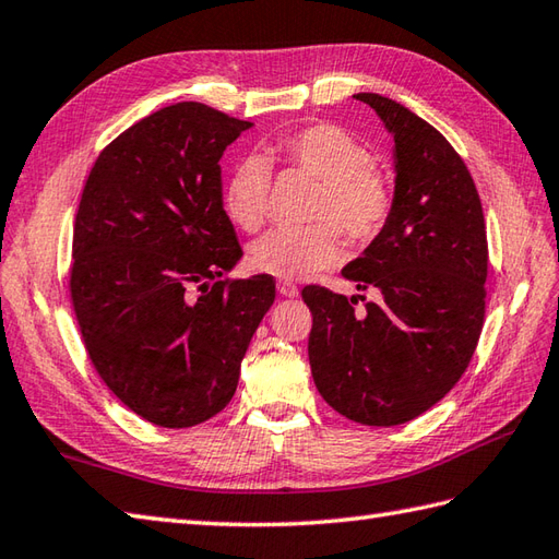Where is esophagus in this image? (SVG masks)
<instances>
[{
  "mask_svg": "<svg viewBox=\"0 0 559 559\" xmlns=\"http://www.w3.org/2000/svg\"><path fill=\"white\" fill-rule=\"evenodd\" d=\"M278 293L283 298H298V286L290 281H278Z\"/></svg>",
  "mask_w": 559,
  "mask_h": 559,
  "instance_id": "esophagus-1",
  "label": "esophagus"
}]
</instances>
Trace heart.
<instances>
[{"label": "heart", "mask_w": 559, "mask_h": 559, "mask_svg": "<svg viewBox=\"0 0 559 559\" xmlns=\"http://www.w3.org/2000/svg\"><path fill=\"white\" fill-rule=\"evenodd\" d=\"M276 156L302 168L322 189L314 197L302 228H273L249 245L247 261L273 278L298 281L338 264L340 228L353 242H367L384 230L394 211V187L374 168L372 153L358 136L338 124H310L278 139ZM271 199V165L259 153H247L225 177L223 211L237 228L257 230Z\"/></svg>", "instance_id": "heart-1"}]
</instances>
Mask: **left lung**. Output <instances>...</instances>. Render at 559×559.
I'll return each mask as SVG.
<instances>
[{"label":"left lung","mask_w":559,"mask_h":559,"mask_svg":"<svg viewBox=\"0 0 559 559\" xmlns=\"http://www.w3.org/2000/svg\"><path fill=\"white\" fill-rule=\"evenodd\" d=\"M394 134V211L343 269L377 300L354 307L305 286L307 353L319 394L348 420L391 427L418 418L466 372L485 322L488 235L476 182L432 124L377 93H358Z\"/></svg>","instance_id":"8db88e82"}]
</instances>
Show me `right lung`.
Returning a JSON list of instances; mask_svg holds the SVG:
<instances>
[{"instance_id":"obj_1","label":"right lung","mask_w":559,"mask_h":559,"mask_svg":"<svg viewBox=\"0 0 559 559\" xmlns=\"http://www.w3.org/2000/svg\"><path fill=\"white\" fill-rule=\"evenodd\" d=\"M252 122L177 103L110 141L79 201L69 293L96 372L129 411L192 427L233 399L276 298L242 257L221 201V156Z\"/></svg>"}]
</instances>
